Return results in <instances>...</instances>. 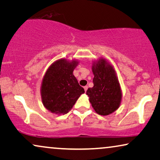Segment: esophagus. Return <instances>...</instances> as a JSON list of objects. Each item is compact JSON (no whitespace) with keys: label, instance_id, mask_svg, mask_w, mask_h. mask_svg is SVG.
Segmentation results:
<instances>
[{"label":"esophagus","instance_id":"esophagus-1","mask_svg":"<svg viewBox=\"0 0 160 160\" xmlns=\"http://www.w3.org/2000/svg\"><path fill=\"white\" fill-rule=\"evenodd\" d=\"M88 87L87 86H84V90H85V91H87V90H88Z\"/></svg>","mask_w":160,"mask_h":160}]
</instances>
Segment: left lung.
Masks as SVG:
<instances>
[{
  "instance_id": "8db88e82",
  "label": "left lung",
  "mask_w": 160,
  "mask_h": 160,
  "mask_svg": "<svg viewBox=\"0 0 160 160\" xmlns=\"http://www.w3.org/2000/svg\"><path fill=\"white\" fill-rule=\"evenodd\" d=\"M92 71L93 86L87 90L86 94L95 111L102 116H108L120 105V85L113 68L105 59L93 63Z\"/></svg>"
}]
</instances>
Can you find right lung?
<instances>
[{
    "label": "right lung",
    "instance_id": "add662e5",
    "mask_svg": "<svg viewBox=\"0 0 160 160\" xmlns=\"http://www.w3.org/2000/svg\"><path fill=\"white\" fill-rule=\"evenodd\" d=\"M78 61L60 59L50 66L42 84L43 105L50 112L66 114L72 109L84 88L73 74Z\"/></svg>",
    "mask_w": 160,
    "mask_h": 160
}]
</instances>
